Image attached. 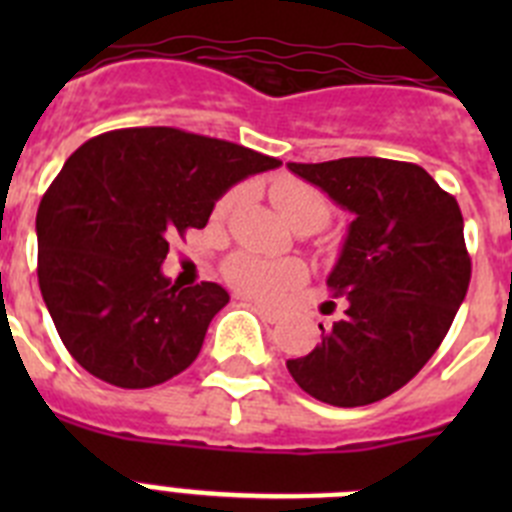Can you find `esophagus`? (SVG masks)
<instances>
[{"mask_svg":"<svg viewBox=\"0 0 512 512\" xmlns=\"http://www.w3.org/2000/svg\"><path fill=\"white\" fill-rule=\"evenodd\" d=\"M251 307H253V310H256V312H259L261 318L269 320V323H277V320L282 318V312L274 310V307H269V305H264V302H251Z\"/></svg>","mask_w":512,"mask_h":512,"instance_id":"obj_1","label":"esophagus"}]
</instances>
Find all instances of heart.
<instances>
[{
	"instance_id": "1",
	"label": "heart",
	"mask_w": 512,
	"mask_h": 512,
	"mask_svg": "<svg viewBox=\"0 0 512 512\" xmlns=\"http://www.w3.org/2000/svg\"><path fill=\"white\" fill-rule=\"evenodd\" d=\"M233 200L235 194H225L223 200L217 202L215 215H225ZM271 202L292 228L300 223H312L320 230L328 220V202L323 200V194L295 179H282L274 184ZM223 274L238 292L251 297H279L305 279V271L295 261H266L251 253L230 256L223 266Z\"/></svg>"
}]
</instances>
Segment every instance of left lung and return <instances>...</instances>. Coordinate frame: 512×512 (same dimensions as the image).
Wrapping results in <instances>:
<instances>
[{
	"label": "left lung",
	"mask_w": 512,
	"mask_h": 512,
	"mask_svg": "<svg viewBox=\"0 0 512 512\" xmlns=\"http://www.w3.org/2000/svg\"><path fill=\"white\" fill-rule=\"evenodd\" d=\"M354 215L330 271L346 315L287 369L315 400L359 408L390 397L428 364L467 297L472 259L459 202L418 164L351 156L287 164Z\"/></svg>",
	"instance_id": "8db88e82"
}]
</instances>
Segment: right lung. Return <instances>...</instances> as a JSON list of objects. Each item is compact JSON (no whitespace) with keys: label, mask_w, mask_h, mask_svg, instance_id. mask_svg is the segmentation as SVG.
<instances>
[{"label":"right lung","mask_w":512,"mask_h":512,"mask_svg":"<svg viewBox=\"0 0 512 512\" xmlns=\"http://www.w3.org/2000/svg\"><path fill=\"white\" fill-rule=\"evenodd\" d=\"M277 166L179 128L110 130L71 153L35 217L40 292L69 354L122 390L184 372L230 295L171 284L169 241L205 228L233 184Z\"/></svg>","instance_id":"add662e5"}]
</instances>
